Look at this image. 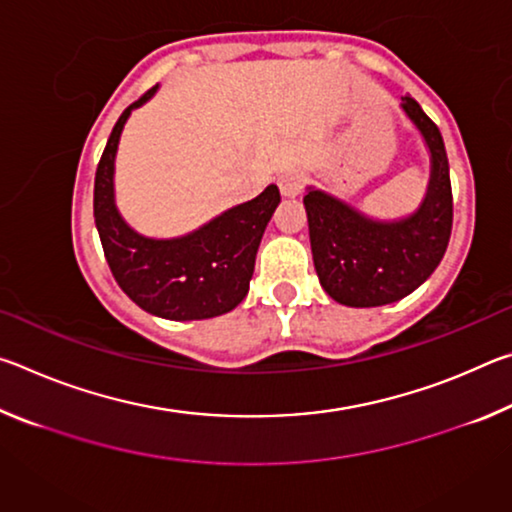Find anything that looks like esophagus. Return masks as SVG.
<instances>
[{"mask_svg": "<svg viewBox=\"0 0 512 512\" xmlns=\"http://www.w3.org/2000/svg\"><path fill=\"white\" fill-rule=\"evenodd\" d=\"M277 185H280L282 196L293 198L302 192V187H305V176H302L300 171H287L277 178Z\"/></svg>", "mask_w": 512, "mask_h": 512, "instance_id": "34e87169", "label": "esophagus"}]
</instances>
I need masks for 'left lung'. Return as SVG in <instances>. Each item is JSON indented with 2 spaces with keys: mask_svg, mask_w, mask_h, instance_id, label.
Masks as SVG:
<instances>
[{
  "mask_svg": "<svg viewBox=\"0 0 512 512\" xmlns=\"http://www.w3.org/2000/svg\"><path fill=\"white\" fill-rule=\"evenodd\" d=\"M431 153L422 205L397 221L370 219L352 205L309 187L305 210L311 255L329 298L348 307H381L402 300L436 271L452 235V183L438 126L413 97L402 99Z\"/></svg>",
  "mask_w": 512,
  "mask_h": 512,
  "instance_id": "1",
  "label": "left lung"
}]
</instances>
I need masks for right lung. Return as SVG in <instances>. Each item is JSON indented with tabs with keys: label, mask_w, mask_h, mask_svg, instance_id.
Wrapping results in <instances>:
<instances>
[{
	"label": "right lung",
	"mask_w": 512,
	"mask_h": 512,
	"mask_svg": "<svg viewBox=\"0 0 512 512\" xmlns=\"http://www.w3.org/2000/svg\"><path fill=\"white\" fill-rule=\"evenodd\" d=\"M155 90L131 103L108 137L94 176V223L103 255L121 291L137 307L167 320H203L228 314L246 298L259 241L280 203L268 185L253 201L230 207L203 228L176 239H149L128 225L115 205V155L126 119Z\"/></svg>",
	"instance_id": "add662e5"
}]
</instances>
